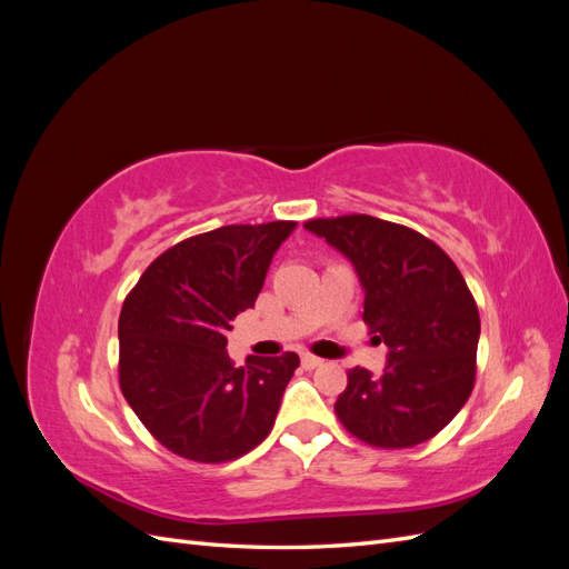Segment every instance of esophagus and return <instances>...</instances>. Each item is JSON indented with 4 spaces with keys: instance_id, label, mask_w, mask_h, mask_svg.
I'll return each mask as SVG.
<instances>
[{
    "instance_id": "obj_1",
    "label": "esophagus",
    "mask_w": 569,
    "mask_h": 569,
    "mask_svg": "<svg viewBox=\"0 0 569 569\" xmlns=\"http://www.w3.org/2000/svg\"><path fill=\"white\" fill-rule=\"evenodd\" d=\"M325 363L322 358H318V356H313V353H301V366L306 368V370H313V368H320Z\"/></svg>"
}]
</instances>
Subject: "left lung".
<instances>
[{
	"label": "left lung",
	"instance_id": "obj_1",
	"mask_svg": "<svg viewBox=\"0 0 569 569\" xmlns=\"http://www.w3.org/2000/svg\"><path fill=\"white\" fill-rule=\"evenodd\" d=\"M306 230L351 258L366 289L363 322L389 347L382 377L351 368L339 422L375 449L437 437L470 399L479 311L460 270L418 230L366 213L311 218Z\"/></svg>",
	"mask_w": 569,
	"mask_h": 569
}]
</instances>
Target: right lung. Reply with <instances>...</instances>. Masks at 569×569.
Segmentation results:
<instances>
[{
    "label": "right lung",
    "instance_id": "1",
    "mask_svg": "<svg viewBox=\"0 0 569 569\" xmlns=\"http://www.w3.org/2000/svg\"><path fill=\"white\" fill-rule=\"evenodd\" d=\"M295 220L226 226L166 249L118 318V382L149 435L194 462H228L261 443L299 356H249L234 368L232 320L253 308Z\"/></svg>",
    "mask_w": 569,
    "mask_h": 569
}]
</instances>
